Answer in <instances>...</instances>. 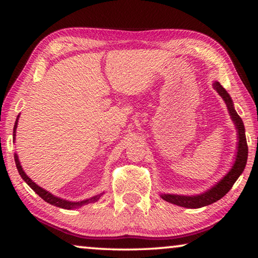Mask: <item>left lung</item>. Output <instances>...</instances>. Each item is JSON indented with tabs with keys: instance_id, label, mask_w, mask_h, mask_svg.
<instances>
[{
	"instance_id": "left-lung-1",
	"label": "left lung",
	"mask_w": 258,
	"mask_h": 258,
	"mask_svg": "<svg viewBox=\"0 0 258 258\" xmlns=\"http://www.w3.org/2000/svg\"><path fill=\"white\" fill-rule=\"evenodd\" d=\"M214 89H215L218 94L226 103L228 110L230 112V116L232 120L234 121L235 127L238 130V152L237 157H235V161L231 168V171L226 174V175L222 178V180L217 183L216 185H214L211 190L205 192L203 195L199 196H177V195H161V198L166 200L167 203H171L177 206L186 207V208H200L207 205H211L213 203L220 200L222 197L228 194L231 190V187L233 186L234 182L238 180L240 174L243 172L244 167H246L247 158H248V146H247V140L246 134H244V126L242 123V119L240 118V116L234 110L233 102L231 100V97L229 93L226 92L225 89L222 86L220 83L215 82L214 83Z\"/></svg>"
}]
</instances>
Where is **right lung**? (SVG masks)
I'll return each instance as SVG.
<instances>
[{
    "label": "right lung",
    "mask_w": 258,
    "mask_h": 258,
    "mask_svg": "<svg viewBox=\"0 0 258 258\" xmlns=\"http://www.w3.org/2000/svg\"><path fill=\"white\" fill-rule=\"evenodd\" d=\"M19 117V115H18ZM17 124H18V118H17L16 123H15V127H14V140H15V135H16V128H17ZM15 161H16V166L17 168H18V172L20 174V176L23 177V180L27 183V184L32 187V189L36 192V194L40 196V197L45 200L46 203H49L51 205H53V206L56 207H60V208H64V209H74V208H80L82 207L83 205H86V204H90V203H95L97 200H99V198L101 197V195H98V196H94V197L90 198V199H86V200H83V202H78V203H72V202H68V200H63V199H60L58 197H54L53 195H51L50 192H47L46 190L42 189L41 186H38L36 183H34L30 178L26 175V173L23 171V167H21V165L19 163V159L17 155H15Z\"/></svg>",
    "instance_id": "obj_1"
}]
</instances>
